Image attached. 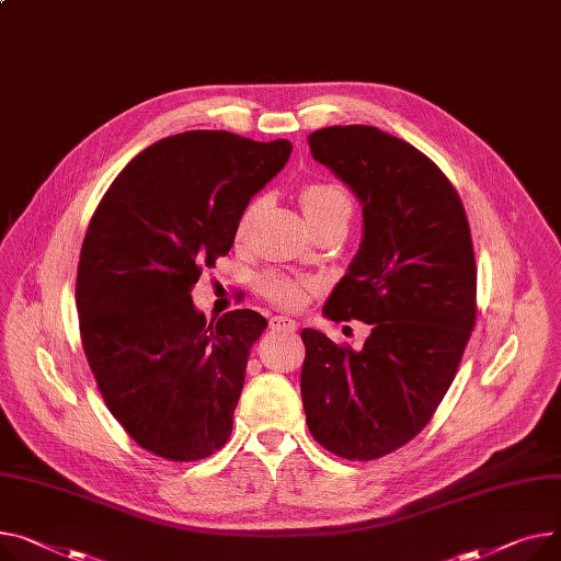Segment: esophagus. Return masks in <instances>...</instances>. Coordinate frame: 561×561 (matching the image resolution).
Wrapping results in <instances>:
<instances>
[{"mask_svg":"<svg viewBox=\"0 0 561 561\" xmlns=\"http://www.w3.org/2000/svg\"><path fill=\"white\" fill-rule=\"evenodd\" d=\"M271 329L273 331H284V333H293L297 329V322L286 318V316H273L271 318Z\"/></svg>","mask_w":561,"mask_h":561,"instance_id":"obj_1","label":"esophagus"}]
</instances>
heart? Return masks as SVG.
I'll return each mask as SVG.
<instances>
[{
  "mask_svg": "<svg viewBox=\"0 0 561 561\" xmlns=\"http://www.w3.org/2000/svg\"><path fill=\"white\" fill-rule=\"evenodd\" d=\"M259 205H261V198H252L248 203V207L243 209V214L239 216L237 239H243L248 234L252 220L259 211ZM300 205L313 228H320L329 220H339V218L347 220L352 214V198H350L345 186H341L339 182H327V180H316V182L302 184ZM256 286H259V293L264 295L268 302L284 307V309H293L297 305H302L307 290L313 284L307 279L284 275V273H264L259 277Z\"/></svg>",
  "mask_w": 561,
  "mask_h": 561,
  "instance_id": "heart-1",
  "label": "heart"
}]
</instances>
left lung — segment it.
<instances>
[{"instance_id":"left-lung-1","label":"left lung","mask_w":561,"mask_h":561,"mask_svg":"<svg viewBox=\"0 0 561 561\" xmlns=\"http://www.w3.org/2000/svg\"><path fill=\"white\" fill-rule=\"evenodd\" d=\"M313 158L363 205L365 234L324 316L371 327L360 352L302 331V403L316 442L377 460L413 439L451 388L476 327V256L451 180L375 126L309 135Z\"/></svg>"}]
</instances>
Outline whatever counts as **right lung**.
Listing matches in <instances>:
<instances>
[{
	"mask_svg": "<svg viewBox=\"0 0 561 561\" xmlns=\"http://www.w3.org/2000/svg\"><path fill=\"white\" fill-rule=\"evenodd\" d=\"M288 156V139L164 137L126 164L90 220L77 275L85 358L110 413L164 460H203L232 433L268 322L250 309L207 322L192 286L230 252L239 216Z\"/></svg>",
	"mask_w": 561,
	"mask_h": 561,
	"instance_id": "1",
	"label": "right lung"
}]
</instances>
